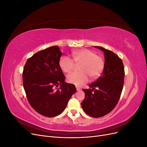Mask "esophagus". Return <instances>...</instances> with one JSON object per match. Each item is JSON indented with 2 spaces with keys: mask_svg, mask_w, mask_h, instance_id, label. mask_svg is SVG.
Returning <instances> with one entry per match:
<instances>
[{
  "mask_svg": "<svg viewBox=\"0 0 147 147\" xmlns=\"http://www.w3.org/2000/svg\"><path fill=\"white\" fill-rule=\"evenodd\" d=\"M76 88H77V90L78 91H80V90H81V89L79 87H77H77H76Z\"/></svg>",
  "mask_w": 147,
  "mask_h": 147,
  "instance_id": "34e87169",
  "label": "esophagus"
}]
</instances>
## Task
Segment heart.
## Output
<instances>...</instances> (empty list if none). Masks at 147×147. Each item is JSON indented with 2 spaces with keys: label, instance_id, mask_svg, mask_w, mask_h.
Returning <instances> with one entry per match:
<instances>
[{
  "label": "heart",
  "instance_id": "obj_1",
  "mask_svg": "<svg viewBox=\"0 0 147 147\" xmlns=\"http://www.w3.org/2000/svg\"><path fill=\"white\" fill-rule=\"evenodd\" d=\"M73 59L67 56L59 59V66L65 73H70L75 69V64L79 65L80 72H75L67 76V81L77 86H81L86 83L89 76L96 78L100 76L104 68V60L92 50L82 49L72 52Z\"/></svg>",
  "mask_w": 147,
  "mask_h": 147
}]
</instances>
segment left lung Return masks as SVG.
<instances>
[{"label":"left lung","mask_w":147,"mask_h":147,"mask_svg":"<svg viewBox=\"0 0 147 147\" xmlns=\"http://www.w3.org/2000/svg\"><path fill=\"white\" fill-rule=\"evenodd\" d=\"M104 51L105 65L103 74L91 83L90 89H83L85 96L82 102L83 111L94 118L104 117L116 107L123 90L124 68L120 57L112 51L95 47Z\"/></svg>","instance_id":"8db88e82"}]
</instances>
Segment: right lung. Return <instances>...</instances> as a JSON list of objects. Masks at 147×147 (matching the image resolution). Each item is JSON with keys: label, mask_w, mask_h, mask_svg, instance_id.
<instances>
[{"label": "right lung", "mask_w": 147, "mask_h": 147, "mask_svg": "<svg viewBox=\"0 0 147 147\" xmlns=\"http://www.w3.org/2000/svg\"><path fill=\"white\" fill-rule=\"evenodd\" d=\"M61 55L59 47H49L29 57L24 67L23 84L29 103L47 117L60 115L77 91L74 84L64 82L59 64ZM59 85L55 91L54 88Z\"/></svg>", "instance_id": "obj_1"}]
</instances>
